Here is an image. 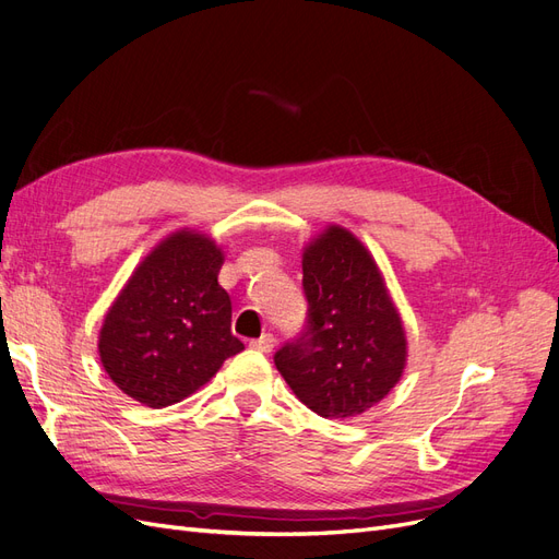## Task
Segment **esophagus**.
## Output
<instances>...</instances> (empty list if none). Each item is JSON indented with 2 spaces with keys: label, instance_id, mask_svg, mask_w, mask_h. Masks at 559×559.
I'll return each instance as SVG.
<instances>
[{
  "label": "esophagus",
  "instance_id": "34e87169",
  "mask_svg": "<svg viewBox=\"0 0 559 559\" xmlns=\"http://www.w3.org/2000/svg\"><path fill=\"white\" fill-rule=\"evenodd\" d=\"M249 347L267 354V352H273V347H275V337H273V333H263L261 337H257V341H251Z\"/></svg>",
  "mask_w": 559,
  "mask_h": 559
}]
</instances>
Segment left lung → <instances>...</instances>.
Returning a JSON list of instances; mask_svg holds the SVG:
<instances>
[{
  "label": "left lung",
  "instance_id": "1",
  "mask_svg": "<svg viewBox=\"0 0 559 559\" xmlns=\"http://www.w3.org/2000/svg\"><path fill=\"white\" fill-rule=\"evenodd\" d=\"M308 324L275 352L292 392L326 419L357 417L401 380L408 343L376 259L343 226L302 251Z\"/></svg>",
  "mask_w": 559,
  "mask_h": 559
}]
</instances>
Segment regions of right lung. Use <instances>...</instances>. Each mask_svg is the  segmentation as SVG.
Masks as SVG:
<instances>
[{"label": "right lung", "mask_w": 559, "mask_h": 559, "mask_svg": "<svg viewBox=\"0 0 559 559\" xmlns=\"http://www.w3.org/2000/svg\"><path fill=\"white\" fill-rule=\"evenodd\" d=\"M224 251L198 230L151 249L99 329V361L111 382L148 408L191 396L245 349L230 331V296L218 284Z\"/></svg>", "instance_id": "1"}]
</instances>
